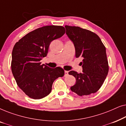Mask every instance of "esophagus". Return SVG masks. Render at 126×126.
Segmentation results:
<instances>
[{
	"mask_svg": "<svg viewBox=\"0 0 126 126\" xmlns=\"http://www.w3.org/2000/svg\"><path fill=\"white\" fill-rule=\"evenodd\" d=\"M68 75V71H66V70H65V76H67Z\"/></svg>",
	"mask_w": 126,
	"mask_h": 126,
	"instance_id": "obj_1",
	"label": "esophagus"
}]
</instances>
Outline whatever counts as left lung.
<instances>
[{"label": "left lung", "mask_w": 126, "mask_h": 126, "mask_svg": "<svg viewBox=\"0 0 126 126\" xmlns=\"http://www.w3.org/2000/svg\"><path fill=\"white\" fill-rule=\"evenodd\" d=\"M66 34L73 42L76 57L82 58V73L71 70L76 82L70 87L72 92L82 96L94 94L100 88L108 75L106 49L97 34L87 29L66 25Z\"/></svg>", "instance_id": "8db88e82"}]
</instances>
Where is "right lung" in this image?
<instances>
[{
    "label": "right lung",
    "instance_id": "1",
    "mask_svg": "<svg viewBox=\"0 0 126 126\" xmlns=\"http://www.w3.org/2000/svg\"><path fill=\"white\" fill-rule=\"evenodd\" d=\"M61 26H46L29 32L14 46L11 70L18 87L29 97L40 99L50 93L54 81L64 75L60 67L50 68L40 61L47 56L51 42L61 37Z\"/></svg>",
    "mask_w": 126,
    "mask_h": 126
}]
</instances>
